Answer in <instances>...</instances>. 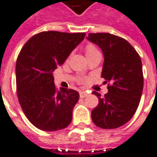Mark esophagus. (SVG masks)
I'll list each match as a JSON object with an SVG mask.
<instances>
[{
  "label": "esophagus",
  "instance_id": "34e87169",
  "mask_svg": "<svg viewBox=\"0 0 157 157\" xmlns=\"http://www.w3.org/2000/svg\"><path fill=\"white\" fill-rule=\"evenodd\" d=\"M88 95L87 91H84V90H82V91H80V97L81 98H85Z\"/></svg>",
  "mask_w": 157,
  "mask_h": 157
}]
</instances>
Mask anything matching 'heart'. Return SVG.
<instances>
[{
  "mask_svg": "<svg viewBox=\"0 0 157 157\" xmlns=\"http://www.w3.org/2000/svg\"><path fill=\"white\" fill-rule=\"evenodd\" d=\"M98 51L96 49V47L93 46V45H91V44L87 45V47H86V49H85L86 56H90V55H91V54H93V53H96Z\"/></svg>",
  "mask_w": 157,
  "mask_h": 157,
  "instance_id": "obj_1",
  "label": "heart"
}]
</instances>
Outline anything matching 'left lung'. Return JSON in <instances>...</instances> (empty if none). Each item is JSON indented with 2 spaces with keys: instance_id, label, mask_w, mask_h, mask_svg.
<instances>
[{
  "instance_id": "8db88e82",
  "label": "left lung",
  "mask_w": 157,
  "mask_h": 157,
  "mask_svg": "<svg viewBox=\"0 0 157 157\" xmlns=\"http://www.w3.org/2000/svg\"><path fill=\"white\" fill-rule=\"evenodd\" d=\"M87 39L98 45L104 55L101 77L108 92L91 111L92 122L102 129H115L129 122L135 114L142 94V63L140 55L125 39L106 33H89Z\"/></svg>"
}]
</instances>
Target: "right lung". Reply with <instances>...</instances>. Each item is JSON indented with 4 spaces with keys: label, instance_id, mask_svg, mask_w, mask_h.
<instances>
[{
    "label": "right lung",
    "instance_id": "1",
    "mask_svg": "<svg viewBox=\"0 0 157 157\" xmlns=\"http://www.w3.org/2000/svg\"><path fill=\"white\" fill-rule=\"evenodd\" d=\"M85 37V33L57 31L33 35L24 45L16 64L17 93L24 114L36 128L55 132L67 128L79 93L57 90L53 72Z\"/></svg>",
    "mask_w": 157,
    "mask_h": 157
}]
</instances>
